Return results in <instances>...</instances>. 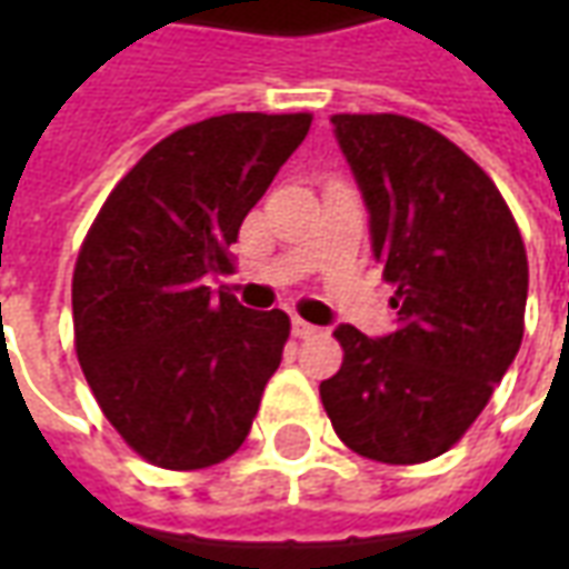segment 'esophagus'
Segmentation results:
<instances>
[{"label": "esophagus", "mask_w": 569, "mask_h": 569, "mask_svg": "<svg viewBox=\"0 0 569 569\" xmlns=\"http://www.w3.org/2000/svg\"><path fill=\"white\" fill-rule=\"evenodd\" d=\"M292 332H296L298 338H313L320 329H317V326H310V322H305L301 317H296V320H292Z\"/></svg>", "instance_id": "1"}]
</instances>
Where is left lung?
<instances>
[{
  "mask_svg": "<svg viewBox=\"0 0 569 569\" xmlns=\"http://www.w3.org/2000/svg\"><path fill=\"white\" fill-rule=\"evenodd\" d=\"M396 286V329L341 322L320 383L338 439L378 463H423L488 406L525 335L527 256L506 200L466 151L406 116H332Z\"/></svg>",
  "mask_w": 569,
  "mask_h": 569,
  "instance_id": "obj_1",
  "label": "left lung"
}]
</instances>
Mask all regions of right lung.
<instances>
[{
	"instance_id": "1",
	"label": "right lung",
	"mask_w": 569,
	"mask_h": 569,
	"mask_svg": "<svg viewBox=\"0 0 569 569\" xmlns=\"http://www.w3.org/2000/svg\"><path fill=\"white\" fill-rule=\"evenodd\" d=\"M308 130V112H231L176 130L84 237L76 353L109 423L149 463L203 469L247 441L289 317L207 283L231 271L228 247Z\"/></svg>"
}]
</instances>
